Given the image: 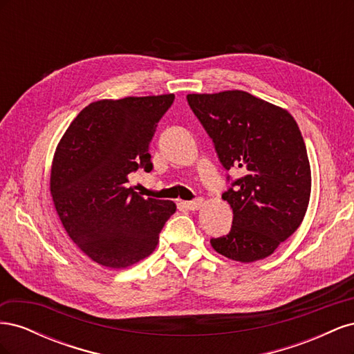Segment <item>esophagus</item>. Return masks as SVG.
Wrapping results in <instances>:
<instances>
[{"label":"esophagus","mask_w":354,"mask_h":354,"mask_svg":"<svg viewBox=\"0 0 354 354\" xmlns=\"http://www.w3.org/2000/svg\"><path fill=\"white\" fill-rule=\"evenodd\" d=\"M202 205H203V199H202V198H196V199H194V201L186 202V207H187L189 209H192V211L199 209Z\"/></svg>","instance_id":"1"}]
</instances>
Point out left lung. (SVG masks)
Instances as JSON below:
<instances>
[{"mask_svg":"<svg viewBox=\"0 0 354 354\" xmlns=\"http://www.w3.org/2000/svg\"><path fill=\"white\" fill-rule=\"evenodd\" d=\"M187 103L221 165L243 174L221 195L233 221L227 234L211 239L212 248L234 261L263 260L299 227L308 207L312 173L301 131L288 111L241 90L187 94Z\"/></svg>","mask_w":354,"mask_h":354,"instance_id":"8db88e82","label":"left lung"}]
</instances>
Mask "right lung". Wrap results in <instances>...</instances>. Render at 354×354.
I'll return each instance as SVG.
<instances>
[{
    "mask_svg": "<svg viewBox=\"0 0 354 354\" xmlns=\"http://www.w3.org/2000/svg\"><path fill=\"white\" fill-rule=\"evenodd\" d=\"M174 94L99 100L75 118L56 149L50 192L57 216L78 248L100 266L124 269L151 255L171 201L145 199L128 174L151 173L149 146Z\"/></svg>",
    "mask_w": 354,
    "mask_h": 354,
    "instance_id": "obj_1",
    "label": "right lung"
}]
</instances>
